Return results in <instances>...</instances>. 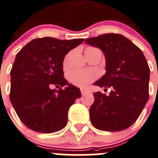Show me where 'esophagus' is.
Segmentation results:
<instances>
[{"mask_svg":"<svg viewBox=\"0 0 158 158\" xmlns=\"http://www.w3.org/2000/svg\"><path fill=\"white\" fill-rule=\"evenodd\" d=\"M88 92H89V91L86 90V89H81V94H82V96L86 95V94H88Z\"/></svg>","mask_w":158,"mask_h":158,"instance_id":"esophagus-1","label":"esophagus"}]
</instances>
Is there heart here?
<instances>
[{
    "instance_id": "b5f03b06",
    "label": "heart",
    "mask_w": 158,
    "mask_h": 158,
    "mask_svg": "<svg viewBox=\"0 0 158 158\" xmlns=\"http://www.w3.org/2000/svg\"><path fill=\"white\" fill-rule=\"evenodd\" d=\"M87 49H92L91 48ZM67 61H64V64H66ZM97 77V72L92 70L87 69H80V70H74L70 73L69 79L72 83L81 88H86L89 84L95 80Z\"/></svg>"
}]
</instances>
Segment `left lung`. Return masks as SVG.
<instances>
[{"mask_svg":"<svg viewBox=\"0 0 158 158\" xmlns=\"http://www.w3.org/2000/svg\"><path fill=\"white\" fill-rule=\"evenodd\" d=\"M86 44L103 51L105 74L94 85L111 88L108 96L94 93L89 118L97 129L117 132L136 121L149 98L150 69L143 53L126 36L107 33L88 38Z\"/></svg>","mask_w":158,"mask_h":158,"instance_id":"left-lung-1","label":"left lung"}]
</instances>
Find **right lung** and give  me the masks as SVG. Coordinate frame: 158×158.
Returning <instances> with one entry per match:
<instances>
[{"label": "right lung", "instance_id": "obj_1", "mask_svg": "<svg viewBox=\"0 0 158 158\" xmlns=\"http://www.w3.org/2000/svg\"><path fill=\"white\" fill-rule=\"evenodd\" d=\"M83 41L37 38L16 54L11 70L10 100L29 129L52 133L66 126L69 107L81 92L63 78V61L66 54ZM54 85L65 89L52 90Z\"/></svg>", "mask_w": 158, "mask_h": 158}]
</instances>
